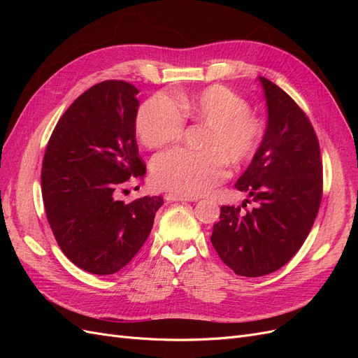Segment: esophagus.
<instances>
[{
    "label": "esophagus",
    "mask_w": 358,
    "mask_h": 358,
    "mask_svg": "<svg viewBox=\"0 0 358 358\" xmlns=\"http://www.w3.org/2000/svg\"><path fill=\"white\" fill-rule=\"evenodd\" d=\"M166 200H167V201H194L196 199H194V197H187V196H179V194L169 192V194H166Z\"/></svg>",
    "instance_id": "1"
}]
</instances>
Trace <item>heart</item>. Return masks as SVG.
<instances>
[{
  "instance_id": "1",
  "label": "heart",
  "mask_w": 358,
  "mask_h": 358,
  "mask_svg": "<svg viewBox=\"0 0 358 358\" xmlns=\"http://www.w3.org/2000/svg\"><path fill=\"white\" fill-rule=\"evenodd\" d=\"M191 119L208 129L201 152L170 150L152 161V180L157 187L179 196L196 197L220 183L227 173V161L242 166L251 159L263 142L266 125L249 110L241 94L224 85H210L191 95H182L176 104L164 95L145 101L136 116V131L148 148L176 143Z\"/></svg>"
}]
</instances>
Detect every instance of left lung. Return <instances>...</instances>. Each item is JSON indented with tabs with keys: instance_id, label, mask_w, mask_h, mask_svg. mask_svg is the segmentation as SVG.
<instances>
[{
	"instance_id": "1",
	"label": "left lung",
	"mask_w": 358,
	"mask_h": 358,
	"mask_svg": "<svg viewBox=\"0 0 358 358\" xmlns=\"http://www.w3.org/2000/svg\"><path fill=\"white\" fill-rule=\"evenodd\" d=\"M267 128L251 164L236 182L257 203L252 210L222 206L210 241L236 275L264 276L294 257L312 229L322 199L320 143L306 113L278 85L258 78Z\"/></svg>"
}]
</instances>
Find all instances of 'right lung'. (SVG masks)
<instances>
[{"label":"right lung","mask_w":358,"mask_h":358,"mask_svg":"<svg viewBox=\"0 0 358 358\" xmlns=\"http://www.w3.org/2000/svg\"><path fill=\"white\" fill-rule=\"evenodd\" d=\"M137 94L124 80L91 86L59 117L43 158L41 194L53 236L73 264L94 275H113L131 262L164 203L116 199L129 178L146 173L136 142Z\"/></svg>","instance_id":"right-lung-1"}]
</instances>
